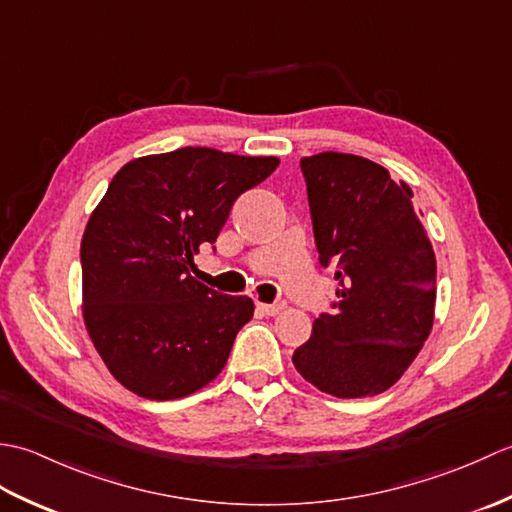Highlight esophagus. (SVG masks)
<instances>
[{
    "mask_svg": "<svg viewBox=\"0 0 512 512\" xmlns=\"http://www.w3.org/2000/svg\"><path fill=\"white\" fill-rule=\"evenodd\" d=\"M257 308L262 310V312H266V314H270V317H273V314H279L281 312V303L279 301H275V303H257Z\"/></svg>",
    "mask_w": 512,
    "mask_h": 512,
    "instance_id": "esophagus-1",
    "label": "esophagus"
}]
</instances>
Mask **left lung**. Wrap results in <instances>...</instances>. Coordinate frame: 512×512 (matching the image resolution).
<instances>
[{
	"instance_id": "left-lung-1",
	"label": "left lung",
	"mask_w": 512,
	"mask_h": 512,
	"mask_svg": "<svg viewBox=\"0 0 512 512\" xmlns=\"http://www.w3.org/2000/svg\"><path fill=\"white\" fill-rule=\"evenodd\" d=\"M314 244L336 266V301L292 354L297 372L336 398L389 389L427 341L436 253L413 193L376 162L325 151L301 158Z\"/></svg>"
}]
</instances>
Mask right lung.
<instances>
[{"label": "right lung", "instance_id": "obj_1", "mask_svg": "<svg viewBox=\"0 0 512 512\" xmlns=\"http://www.w3.org/2000/svg\"><path fill=\"white\" fill-rule=\"evenodd\" d=\"M277 165L273 156L182 147L127 162L110 182L81 242L83 317L129 391L173 400L222 372L255 303L211 290L189 270L239 195Z\"/></svg>", "mask_w": 512, "mask_h": 512}]
</instances>
